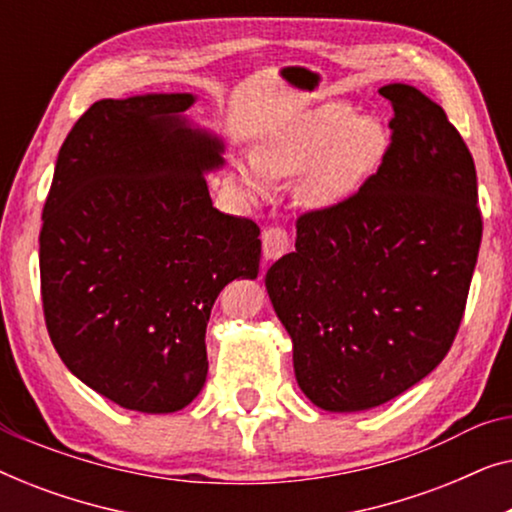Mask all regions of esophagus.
Masks as SVG:
<instances>
[{
    "instance_id": "esophagus-1",
    "label": "esophagus",
    "mask_w": 512,
    "mask_h": 512,
    "mask_svg": "<svg viewBox=\"0 0 512 512\" xmlns=\"http://www.w3.org/2000/svg\"><path fill=\"white\" fill-rule=\"evenodd\" d=\"M291 249V237L282 226H272L263 230V256L272 261V258L284 256Z\"/></svg>"
}]
</instances>
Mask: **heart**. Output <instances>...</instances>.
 <instances>
[{
	"label": "heart",
	"mask_w": 512,
	"mask_h": 512,
	"mask_svg": "<svg viewBox=\"0 0 512 512\" xmlns=\"http://www.w3.org/2000/svg\"><path fill=\"white\" fill-rule=\"evenodd\" d=\"M387 132L380 121L354 118L342 102H328L268 135L254 160H237L235 179L251 198L270 191L268 179L303 175L298 198L307 207H333L347 200L382 163Z\"/></svg>",
	"instance_id": "1"
}]
</instances>
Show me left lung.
<instances>
[{
	"mask_svg": "<svg viewBox=\"0 0 512 512\" xmlns=\"http://www.w3.org/2000/svg\"><path fill=\"white\" fill-rule=\"evenodd\" d=\"M380 95L394 118L377 172L300 214L296 251L265 275L298 387L331 412L377 408L445 359L482 240L473 156L443 107L405 83Z\"/></svg>",
	"mask_w": 512,
	"mask_h": 512,
	"instance_id": "left-lung-1",
	"label": "left lung"
}]
</instances>
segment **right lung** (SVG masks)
I'll return each mask as SVG.
<instances>
[{"instance_id": "add662e5", "label": "right lung", "mask_w": 512, "mask_h": 512, "mask_svg": "<svg viewBox=\"0 0 512 512\" xmlns=\"http://www.w3.org/2000/svg\"><path fill=\"white\" fill-rule=\"evenodd\" d=\"M191 93L100 100L62 144L39 233L44 319L83 384L137 412L186 408L207 380L214 300L254 279L261 228L212 205L223 144Z\"/></svg>"}]
</instances>
